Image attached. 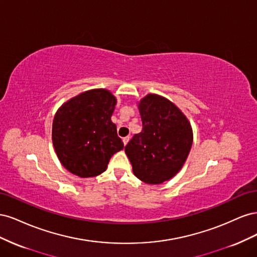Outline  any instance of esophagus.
I'll return each instance as SVG.
<instances>
[{
  "instance_id": "34e87169",
  "label": "esophagus",
  "mask_w": 257,
  "mask_h": 257,
  "mask_svg": "<svg viewBox=\"0 0 257 257\" xmlns=\"http://www.w3.org/2000/svg\"><path fill=\"white\" fill-rule=\"evenodd\" d=\"M128 141H130V137H128V136H126V137H124V138H123V144H124V146H126V145H127Z\"/></svg>"
}]
</instances>
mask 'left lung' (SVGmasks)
I'll return each instance as SVG.
<instances>
[{"label":"left lung","instance_id":"1","mask_svg":"<svg viewBox=\"0 0 257 257\" xmlns=\"http://www.w3.org/2000/svg\"><path fill=\"white\" fill-rule=\"evenodd\" d=\"M138 109L143 131L124 150L139 180L161 184L184 165L193 144V130L185 114L162 95L147 94L138 102Z\"/></svg>","mask_w":257,"mask_h":257}]
</instances>
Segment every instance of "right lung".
Returning a JSON list of instances; mask_svg holds the SVG:
<instances>
[{"instance_id": "right-lung-1", "label": "right lung", "mask_w": 257, "mask_h": 257, "mask_svg": "<svg viewBox=\"0 0 257 257\" xmlns=\"http://www.w3.org/2000/svg\"><path fill=\"white\" fill-rule=\"evenodd\" d=\"M116 98L109 90L92 89L72 97L54 114L52 144L61 164L80 178L96 177L124 148L111 121Z\"/></svg>"}]
</instances>
